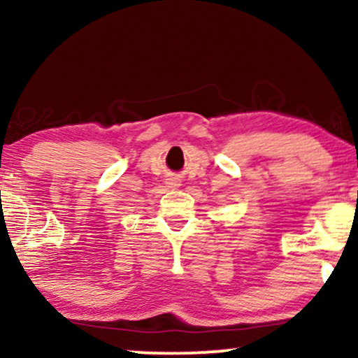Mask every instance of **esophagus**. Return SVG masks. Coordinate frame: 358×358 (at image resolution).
Wrapping results in <instances>:
<instances>
[{
  "label": "esophagus",
  "mask_w": 358,
  "mask_h": 358,
  "mask_svg": "<svg viewBox=\"0 0 358 358\" xmlns=\"http://www.w3.org/2000/svg\"><path fill=\"white\" fill-rule=\"evenodd\" d=\"M170 185H171V187H176V185H178V183H175V182H173V183H170Z\"/></svg>",
  "instance_id": "esophagus-1"
}]
</instances>
